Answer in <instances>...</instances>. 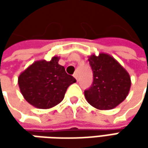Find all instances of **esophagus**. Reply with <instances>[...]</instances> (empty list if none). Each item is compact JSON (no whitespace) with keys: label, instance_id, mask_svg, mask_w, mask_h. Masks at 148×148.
Here are the masks:
<instances>
[{"label":"esophagus","instance_id":"34e87169","mask_svg":"<svg viewBox=\"0 0 148 148\" xmlns=\"http://www.w3.org/2000/svg\"><path fill=\"white\" fill-rule=\"evenodd\" d=\"M73 77H75V78H76V80H77V82H78V74H77V73H74Z\"/></svg>","mask_w":148,"mask_h":148}]
</instances>
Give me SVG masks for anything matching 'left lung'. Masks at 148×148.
I'll return each mask as SVG.
<instances>
[{"mask_svg":"<svg viewBox=\"0 0 148 148\" xmlns=\"http://www.w3.org/2000/svg\"><path fill=\"white\" fill-rule=\"evenodd\" d=\"M93 71V83L85 90L89 104L100 110H112L121 104L131 87L128 72L110 54H92L88 58Z\"/></svg>","mask_w":148,"mask_h":148,"instance_id":"1","label":"left lung"}]
</instances>
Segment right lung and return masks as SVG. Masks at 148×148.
<instances>
[{
	"instance_id": "1",
	"label": "right lung",
	"mask_w": 148,
	"mask_h": 148,
	"mask_svg": "<svg viewBox=\"0 0 148 148\" xmlns=\"http://www.w3.org/2000/svg\"><path fill=\"white\" fill-rule=\"evenodd\" d=\"M59 58L54 56L50 61H35L18 77L21 94L34 107L47 110L58 105L68 86L77 82L58 64Z\"/></svg>"
}]
</instances>
